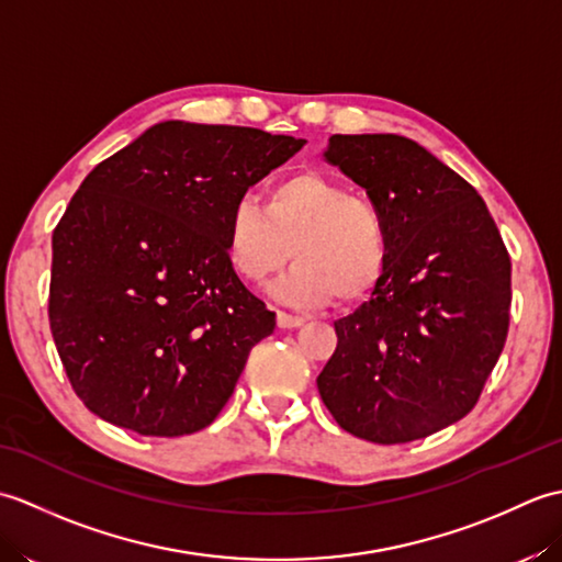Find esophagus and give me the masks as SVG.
Segmentation results:
<instances>
[{
    "instance_id": "esophagus-1",
    "label": "esophagus",
    "mask_w": 562,
    "mask_h": 562,
    "mask_svg": "<svg viewBox=\"0 0 562 562\" xmlns=\"http://www.w3.org/2000/svg\"><path fill=\"white\" fill-rule=\"evenodd\" d=\"M304 324V316L288 314V312H278V326L280 328H300Z\"/></svg>"
}]
</instances>
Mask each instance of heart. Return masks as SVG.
I'll return each mask as SVG.
<instances>
[{"label":"heart","mask_w":562,"mask_h":562,"mask_svg":"<svg viewBox=\"0 0 562 562\" xmlns=\"http://www.w3.org/2000/svg\"><path fill=\"white\" fill-rule=\"evenodd\" d=\"M226 256L248 282H266L284 262L292 270L274 284L282 302L300 306L362 302L384 280L391 238L374 200L350 195L333 178L302 171L274 181L266 205L238 198L226 214Z\"/></svg>","instance_id":"1"}]
</instances>
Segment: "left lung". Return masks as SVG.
<instances>
[{
	"mask_svg": "<svg viewBox=\"0 0 562 562\" xmlns=\"http://www.w3.org/2000/svg\"><path fill=\"white\" fill-rule=\"evenodd\" d=\"M326 161L384 214L391 258L316 384L336 423L403 445L461 420L505 348L512 262L471 183L401 135H333Z\"/></svg>",
	"mask_w": 562,
	"mask_h": 562,
	"instance_id": "obj_1",
	"label": "left lung"
}]
</instances>
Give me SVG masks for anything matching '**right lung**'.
<instances>
[{
  "label": "right lung",
  "instance_id": "right-lung-1",
  "mask_svg": "<svg viewBox=\"0 0 562 562\" xmlns=\"http://www.w3.org/2000/svg\"><path fill=\"white\" fill-rule=\"evenodd\" d=\"M306 139L169 121L93 169L53 232L47 316L77 396L145 437L207 427L274 314L224 246L234 200Z\"/></svg>",
  "mask_w": 562,
  "mask_h": 562
}]
</instances>
